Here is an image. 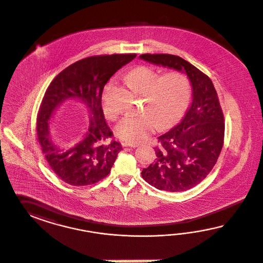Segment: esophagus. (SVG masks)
<instances>
[{
	"mask_svg": "<svg viewBox=\"0 0 263 263\" xmlns=\"http://www.w3.org/2000/svg\"><path fill=\"white\" fill-rule=\"evenodd\" d=\"M122 144V146H124V147H138L140 144L139 143H129V142H122L121 143Z\"/></svg>",
	"mask_w": 263,
	"mask_h": 263,
	"instance_id": "1",
	"label": "esophagus"
}]
</instances>
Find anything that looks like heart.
<instances>
[{
	"instance_id": "1",
	"label": "heart",
	"mask_w": 263,
	"mask_h": 263,
	"mask_svg": "<svg viewBox=\"0 0 263 263\" xmlns=\"http://www.w3.org/2000/svg\"><path fill=\"white\" fill-rule=\"evenodd\" d=\"M128 84L143 92V111L128 112L116 127L117 135L130 143H140L158 128L173 127L182 119L191 99V82L180 71L167 72L160 75L146 65L138 66L125 76ZM111 84L109 85V87ZM102 109L107 118L117 114L102 97Z\"/></svg>"
}]
</instances>
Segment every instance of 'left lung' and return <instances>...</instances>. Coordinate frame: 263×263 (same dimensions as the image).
<instances>
[{
  "label": "left lung",
  "instance_id": "1",
  "mask_svg": "<svg viewBox=\"0 0 263 263\" xmlns=\"http://www.w3.org/2000/svg\"><path fill=\"white\" fill-rule=\"evenodd\" d=\"M140 58L185 72L191 82V107L179 124L160 136V146L154 147L156 161L142 171L143 179L159 190H189L211 172L223 148L224 122L217 91L206 74L180 57L143 54Z\"/></svg>",
  "mask_w": 263,
  "mask_h": 263
}]
</instances>
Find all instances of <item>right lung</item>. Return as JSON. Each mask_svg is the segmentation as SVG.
Wrapping results in <instances>:
<instances>
[{
	"label": "right lung",
	"mask_w": 263,
	"mask_h": 263,
	"mask_svg": "<svg viewBox=\"0 0 263 263\" xmlns=\"http://www.w3.org/2000/svg\"><path fill=\"white\" fill-rule=\"evenodd\" d=\"M136 54L92 56L78 61L59 73L48 87L36 119V135L41 151L55 175L72 186L98 182L110 174L122 146L112 141L111 129L105 121L101 98L104 86ZM65 100H77L90 111L88 132L70 146L57 141L49 132V119Z\"/></svg>",
	"instance_id": "add662e5"
}]
</instances>
